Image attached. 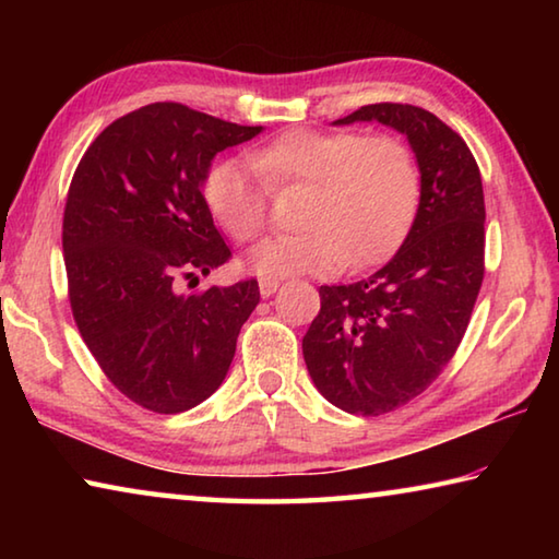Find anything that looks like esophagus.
<instances>
[{
  "instance_id": "34e87169",
  "label": "esophagus",
  "mask_w": 559,
  "mask_h": 559,
  "mask_svg": "<svg viewBox=\"0 0 559 559\" xmlns=\"http://www.w3.org/2000/svg\"><path fill=\"white\" fill-rule=\"evenodd\" d=\"M276 288H278V281L276 278H269V276L259 278V290H261L263 298H269L271 293H276Z\"/></svg>"
}]
</instances>
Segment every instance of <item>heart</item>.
<instances>
[{"mask_svg": "<svg viewBox=\"0 0 559 559\" xmlns=\"http://www.w3.org/2000/svg\"><path fill=\"white\" fill-rule=\"evenodd\" d=\"M273 189L308 187L302 231L259 241L246 266L259 276L333 273L382 261L404 241L421 202V167L394 135L296 128L246 159H222L204 182L206 206L236 241H251L269 219Z\"/></svg>", "mask_w": 559, "mask_h": 559, "instance_id": "obj_1", "label": "heart"}]
</instances>
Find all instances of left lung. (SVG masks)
I'll return each instance as SVG.
<instances>
[{
	"mask_svg": "<svg viewBox=\"0 0 559 559\" xmlns=\"http://www.w3.org/2000/svg\"><path fill=\"white\" fill-rule=\"evenodd\" d=\"M377 120L409 138L421 202L402 249L347 286H320L302 357L320 394L357 416L419 396L456 355L486 273V202L456 130L409 103H372L335 126Z\"/></svg>",
	"mask_w": 559,
	"mask_h": 559,
	"instance_id": "8db88e82",
	"label": "left lung"
}]
</instances>
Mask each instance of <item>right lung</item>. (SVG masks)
I'll use <instances>...</instances> for the list:
<instances>
[{
  "label": "right lung",
  "instance_id": "1",
  "mask_svg": "<svg viewBox=\"0 0 559 559\" xmlns=\"http://www.w3.org/2000/svg\"><path fill=\"white\" fill-rule=\"evenodd\" d=\"M261 130L150 103L75 167L61 234L71 313L112 386L147 412H187L219 390L261 298L257 278L179 290L231 259L202 182L216 153Z\"/></svg>",
  "mask_w": 559,
  "mask_h": 559
}]
</instances>
